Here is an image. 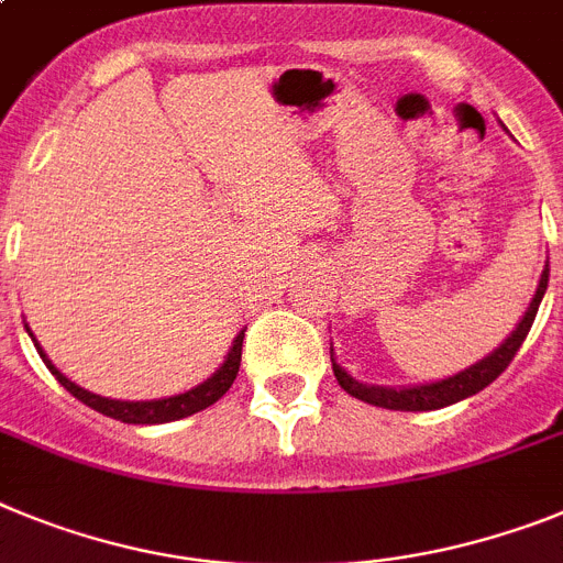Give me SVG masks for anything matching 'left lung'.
<instances>
[{
  "label": "left lung",
  "instance_id": "1",
  "mask_svg": "<svg viewBox=\"0 0 563 563\" xmlns=\"http://www.w3.org/2000/svg\"><path fill=\"white\" fill-rule=\"evenodd\" d=\"M547 282H550V258L544 262V271H541V278H538L536 296H532L530 307L523 310L521 321L516 324L507 339L498 344L493 353H487L484 358H478L470 367L459 369L455 376L439 378V382H427V384H410V387H382V384H364L358 378H353L347 369L335 362L333 347H330V362H333V376L335 382L341 384V390L350 393L353 398L364 401V405L384 407V410H405V412H424V410H441V407H450L455 401H464V398L482 393L487 384L496 382L504 369L510 367V362L516 358L518 347L523 344L527 333H530L532 321H536L538 305L544 299Z\"/></svg>",
  "mask_w": 563,
  "mask_h": 563
}]
</instances>
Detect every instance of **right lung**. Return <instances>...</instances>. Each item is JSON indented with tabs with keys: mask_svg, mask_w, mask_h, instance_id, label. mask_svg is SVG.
<instances>
[{
	"mask_svg": "<svg viewBox=\"0 0 563 563\" xmlns=\"http://www.w3.org/2000/svg\"><path fill=\"white\" fill-rule=\"evenodd\" d=\"M25 330H27V335H31L33 347L40 350L45 367L51 369L53 376H56V382H59L62 387L70 393V396L79 398L81 405H88L90 410L102 412V416H108V419L124 421V424H167V421L187 419V416H194V412L216 405V401H219V398L230 390V384L235 382V373H239V364H242L244 330L233 339V347H230L228 355H224L222 367L216 369L213 376L205 378L201 384L190 387V390L179 393V396L153 398V401H119V398L96 396V393L85 390V387H79L76 382H70V378H67L65 373H62V369L56 367L51 358H47V353L42 350V344L36 341V335L31 333V328H27V324H25Z\"/></svg>",
	"mask_w": 563,
	"mask_h": 563,
	"instance_id": "1",
	"label": "right lung"
}]
</instances>
